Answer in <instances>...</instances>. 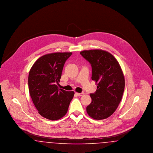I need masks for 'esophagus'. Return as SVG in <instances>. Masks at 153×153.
I'll return each instance as SVG.
<instances>
[{
  "mask_svg": "<svg viewBox=\"0 0 153 153\" xmlns=\"http://www.w3.org/2000/svg\"><path fill=\"white\" fill-rule=\"evenodd\" d=\"M76 95H77L78 96H82L84 95V93H77V92H76Z\"/></svg>",
  "mask_w": 153,
  "mask_h": 153,
  "instance_id": "34e87169",
  "label": "esophagus"
}]
</instances>
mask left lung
<instances>
[{"label":"left lung","mask_w":153,"mask_h":153,"mask_svg":"<svg viewBox=\"0 0 153 153\" xmlns=\"http://www.w3.org/2000/svg\"><path fill=\"white\" fill-rule=\"evenodd\" d=\"M80 54L91 64L92 80L97 89L91 94L92 102L87 107L88 114L96 120L112 115L123 94L125 80L117 59L108 51L95 49L81 51Z\"/></svg>","instance_id":"left-lung-1"}]
</instances>
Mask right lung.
Masks as SVG:
<instances>
[{"label": "right lung", "mask_w": 153, "mask_h": 153, "mask_svg": "<svg viewBox=\"0 0 153 153\" xmlns=\"http://www.w3.org/2000/svg\"><path fill=\"white\" fill-rule=\"evenodd\" d=\"M72 52L53 53L38 58L28 78L30 95L38 113L56 120L64 117L74 95L73 91L58 89L57 84L66 59Z\"/></svg>", "instance_id": "obj_1"}]
</instances>
